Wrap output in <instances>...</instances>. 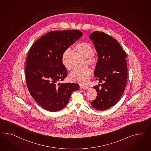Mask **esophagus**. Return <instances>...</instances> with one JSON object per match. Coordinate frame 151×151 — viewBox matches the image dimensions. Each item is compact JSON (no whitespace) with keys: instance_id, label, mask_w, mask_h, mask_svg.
Masks as SVG:
<instances>
[{"instance_id":"obj_1","label":"esophagus","mask_w":151,"mask_h":151,"mask_svg":"<svg viewBox=\"0 0 151 151\" xmlns=\"http://www.w3.org/2000/svg\"><path fill=\"white\" fill-rule=\"evenodd\" d=\"M79 88L81 90H86V89H88V86H83V85H80Z\"/></svg>"}]
</instances>
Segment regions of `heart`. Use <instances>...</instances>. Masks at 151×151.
<instances>
[{"instance_id": "b5f03b06", "label": "heart", "mask_w": 151, "mask_h": 151, "mask_svg": "<svg viewBox=\"0 0 151 151\" xmlns=\"http://www.w3.org/2000/svg\"><path fill=\"white\" fill-rule=\"evenodd\" d=\"M74 49L81 54L85 58L86 63L93 66L97 62V58L93 54V47L87 42L78 43L74 46ZM70 49H67L63 52L62 55V63L64 67L70 70L71 68L68 61V56L70 54ZM91 74V70L87 67L76 68L70 73L69 78L72 81L81 84H85L89 81Z\"/></svg>"}]
</instances>
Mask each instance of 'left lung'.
<instances>
[{"instance_id":"left-lung-1","label":"left lung","mask_w":151,"mask_h":151,"mask_svg":"<svg viewBox=\"0 0 151 151\" xmlns=\"http://www.w3.org/2000/svg\"><path fill=\"white\" fill-rule=\"evenodd\" d=\"M89 39L93 40L97 54V62L93 75L99 82L93 86L97 91L96 99L91 102L93 107L104 111L112 107L124 93L128 77L126 52L116 40L104 32H93Z\"/></svg>"}]
</instances>
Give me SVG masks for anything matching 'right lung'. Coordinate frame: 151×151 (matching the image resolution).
Returning a JSON list of instances; mask_svg holds the SVG:
<instances>
[{"label": "right lung", "instance_id": "1", "mask_svg": "<svg viewBox=\"0 0 151 151\" xmlns=\"http://www.w3.org/2000/svg\"><path fill=\"white\" fill-rule=\"evenodd\" d=\"M77 30L52 31L38 39L28 54L25 67L27 88L43 108L57 112L68 104L76 83H60L67 76L62 65L63 52L83 35Z\"/></svg>", "mask_w": 151, "mask_h": 151}]
</instances>
